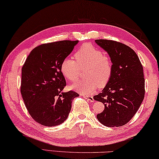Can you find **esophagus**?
Returning <instances> with one entry per match:
<instances>
[{
	"mask_svg": "<svg viewBox=\"0 0 159 159\" xmlns=\"http://www.w3.org/2000/svg\"><path fill=\"white\" fill-rule=\"evenodd\" d=\"M85 99H86L87 100H89L90 102H93L94 101V99H93V96H90V95H83Z\"/></svg>",
	"mask_w": 159,
	"mask_h": 159,
	"instance_id": "34e87169",
	"label": "esophagus"
}]
</instances>
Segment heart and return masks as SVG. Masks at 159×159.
<instances>
[{"mask_svg":"<svg viewBox=\"0 0 159 159\" xmlns=\"http://www.w3.org/2000/svg\"><path fill=\"white\" fill-rule=\"evenodd\" d=\"M74 57L75 61L72 58H65L60 66L61 74L70 82L79 79L80 69L86 68L84 73L86 78L72 85L73 89L89 94L109 83L112 75V61L102 50L85 44L75 52Z\"/></svg>","mask_w":159,"mask_h":159,"instance_id":"heart-1","label":"heart"}]
</instances>
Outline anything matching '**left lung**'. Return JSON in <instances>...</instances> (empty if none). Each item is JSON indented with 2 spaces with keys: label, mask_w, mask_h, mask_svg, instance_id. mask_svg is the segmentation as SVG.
<instances>
[{
  "label": "left lung",
  "mask_w": 159,
  "mask_h": 159,
  "mask_svg": "<svg viewBox=\"0 0 159 159\" xmlns=\"http://www.w3.org/2000/svg\"><path fill=\"white\" fill-rule=\"evenodd\" d=\"M95 42L107 52L113 66L109 83L93 97L105 105L97 118L106 127H120L134 117L144 98L143 66L136 52L127 45L107 39Z\"/></svg>",
  "instance_id": "1"
}]
</instances>
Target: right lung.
<instances>
[{
    "mask_svg": "<svg viewBox=\"0 0 159 159\" xmlns=\"http://www.w3.org/2000/svg\"><path fill=\"white\" fill-rule=\"evenodd\" d=\"M78 42L63 40L39 45L22 66V99L30 116L40 125H61L69 116L73 100L79 95L74 90L62 92L66 83L60 70L63 59Z\"/></svg>",
    "mask_w": 159,
    "mask_h": 159,
    "instance_id": "right-lung-1",
    "label": "right lung"
}]
</instances>
